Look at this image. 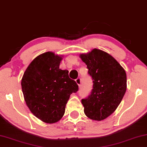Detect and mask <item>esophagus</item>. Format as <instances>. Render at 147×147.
<instances>
[{
	"label": "esophagus",
	"mask_w": 147,
	"mask_h": 147,
	"mask_svg": "<svg viewBox=\"0 0 147 147\" xmlns=\"http://www.w3.org/2000/svg\"><path fill=\"white\" fill-rule=\"evenodd\" d=\"M76 84H77L78 85L79 88H80L81 83H82V81H81V78H76Z\"/></svg>",
	"instance_id": "1"
}]
</instances>
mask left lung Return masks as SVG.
Wrapping results in <instances>:
<instances>
[{
	"instance_id": "1",
	"label": "left lung",
	"mask_w": 147,
	"mask_h": 147,
	"mask_svg": "<svg viewBox=\"0 0 147 147\" xmlns=\"http://www.w3.org/2000/svg\"><path fill=\"white\" fill-rule=\"evenodd\" d=\"M80 58L93 80L90 94L82 99L84 111L90 119L104 120L122 101L127 88L126 73L115 58L98 49L81 54Z\"/></svg>"
}]
</instances>
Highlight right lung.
I'll return each mask as SVG.
<instances>
[{
  "mask_svg": "<svg viewBox=\"0 0 147 147\" xmlns=\"http://www.w3.org/2000/svg\"><path fill=\"white\" fill-rule=\"evenodd\" d=\"M61 59L50 52L39 55L30 63L22 80L27 107L36 117L49 124L61 119L70 95L78 90L69 71L59 69Z\"/></svg>",
  "mask_w": 147,
  "mask_h": 147,
  "instance_id": "add662e5",
  "label": "right lung"
}]
</instances>
